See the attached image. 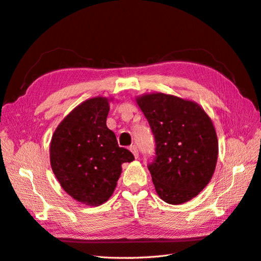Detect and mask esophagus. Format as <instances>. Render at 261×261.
Listing matches in <instances>:
<instances>
[{"instance_id":"1","label":"esophagus","mask_w":261,"mask_h":261,"mask_svg":"<svg viewBox=\"0 0 261 261\" xmlns=\"http://www.w3.org/2000/svg\"><path fill=\"white\" fill-rule=\"evenodd\" d=\"M129 150L133 152L134 156H135L136 159H137V158H138V149H137V147L135 145H133V146L129 147Z\"/></svg>"}]
</instances>
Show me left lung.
<instances>
[{
    "label": "left lung",
    "mask_w": 261,
    "mask_h": 261,
    "mask_svg": "<svg viewBox=\"0 0 261 261\" xmlns=\"http://www.w3.org/2000/svg\"><path fill=\"white\" fill-rule=\"evenodd\" d=\"M155 140L148 164L155 192L180 204L208 185L218 160V138L208 114L196 102L161 92L136 99Z\"/></svg>",
    "instance_id": "1"
}]
</instances>
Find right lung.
I'll return each mask as SVG.
<instances>
[{
	"label": "right lung",
	"mask_w": 261,
	"mask_h": 261,
	"mask_svg": "<svg viewBox=\"0 0 261 261\" xmlns=\"http://www.w3.org/2000/svg\"><path fill=\"white\" fill-rule=\"evenodd\" d=\"M108 98L86 100L58 128L50 145V162L62 188L77 201L99 206L112 196L122 164L135 158L117 145L107 127Z\"/></svg>",
	"instance_id": "obj_1"
}]
</instances>
